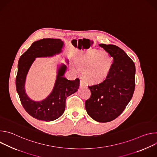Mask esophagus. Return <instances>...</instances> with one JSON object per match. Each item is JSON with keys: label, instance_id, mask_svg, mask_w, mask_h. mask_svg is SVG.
Wrapping results in <instances>:
<instances>
[{"label": "esophagus", "instance_id": "1", "mask_svg": "<svg viewBox=\"0 0 157 157\" xmlns=\"http://www.w3.org/2000/svg\"><path fill=\"white\" fill-rule=\"evenodd\" d=\"M84 81L83 80H80V86L82 87V86H84Z\"/></svg>", "mask_w": 157, "mask_h": 157}]
</instances>
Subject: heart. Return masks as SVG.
Segmentation results:
<instances>
[{
    "label": "heart",
    "instance_id": "heart-1",
    "mask_svg": "<svg viewBox=\"0 0 157 157\" xmlns=\"http://www.w3.org/2000/svg\"><path fill=\"white\" fill-rule=\"evenodd\" d=\"M77 66H73L74 70L84 69L85 79L92 82L103 80L109 73L113 59L106 52L91 50L82 53L75 59Z\"/></svg>",
    "mask_w": 157,
    "mask_h": 157
}]
</instances>
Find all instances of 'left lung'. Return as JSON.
<instances>
[{
	"label": "left lung",
	"mask_w": 157,
	"mask_h": 157,
	"mask_svg": "<svg viewBox=\"0 0 157 157\" xmlns=\"http://www.w3.org/2000/svg\"><path fill=\"white\" fill-rule=\"evenodd\" d=\"M113 58L109 73L102 82L88 86L91 96L85 102L88 115L99 122L113 121L122 114L135 89L136 66L123 50L99 44Z\"/></svg>",
	"instance_id": "obj_1"
}]
</instances>
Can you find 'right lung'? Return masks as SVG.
Wrapping results in <instances>:
<instances>
[{"instance_id": "obj_1", "label": "right lung", "mask_w": 157, "mask_h": 157, "mask_svg": "<svg viewBox=\"0 0 157 157\" xmlns=\"http://www.w3.org/2000/svg\"><path fill=\"white\" fill-rule=\"evenodd\" d=\"M63 46V42L59 39L44 38L34 42L19 59L15 80L17 91L22 106L35 119L48 122L59 118L64 111L66 98L78 91L79 79L70 81L63 77L66 66L62 64L58 69L53 91L45 99L33 101L25 92L26 76L35 58L59 53Z\"/></svg>"}]
</instances>
